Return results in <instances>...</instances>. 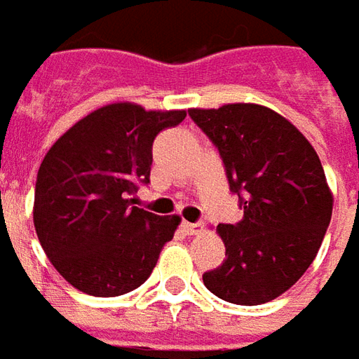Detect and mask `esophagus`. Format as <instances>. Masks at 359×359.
<instances>
[{
  "label": "esophagus",
  "mask_w": 359,
  "mask_h": 359,
  "mask_svg": "<svg viewBox=\"0 0 359 359\" xmlns=\"http://www.w3.org/2000/svg\"><path fill=\"white\" fill-rule=\"evenodd\" d=\"M182 229H184L187 235H197V233L203 231V225H201V223H189V221H184V223H182Z\"/></svg>",
  "instance_id": "1"
}]
</instances>
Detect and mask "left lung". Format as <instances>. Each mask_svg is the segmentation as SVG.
<instances>
[{"label": "left lung", "instance_id": "8db88e82", "mask_svg": "<svg viewBox=\"0 0 359 359\" xmlns=\"http://www.w3.org/2000/svg\"><path fill=\"white\" fill-rule=\"evenodd\" d=\"M219 150L243 219L219 223L225 261L203 275L215 297L255 306L275 300L306 273L330 225L334 197L310 142L261 104L189 108Z\"/></svg>", "mask_w": 359, "mask_h": 359}]
</instances>
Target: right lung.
Here are the masks:
<instances>
[{
	"mask_svg": "<svg viewBox=\"0 0 359 359\" xmlns=\"http://www.w3.org/2000/svg\"><path fill=\"white\" fill-rule=\"evenodd\" d=\"M185 110H146L114 102L79 120L43 158L33 223L59 275L90 297H120L151 275L174 239L177 215L132 205L150 184L151 144L177 126Z\"/></svg>",
	"mask_w": 359,
	"mask_h": 359,
	"instance_id": "right-lung-1",
	"label": "right lung"
}]
</instances>
